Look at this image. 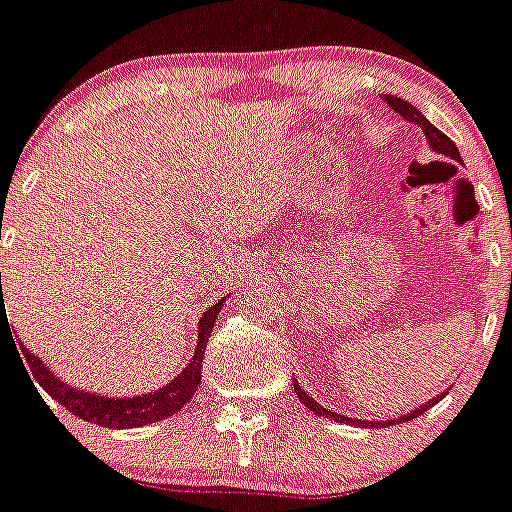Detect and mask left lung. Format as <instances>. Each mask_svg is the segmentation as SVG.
<instances>
[{"instance_id": "obj_1", "label": "left lung", "mask_w": 512, "mask_h": 512, "mask_svg": "<svg viewBox=\"0 0 512 512\" xmlns=\"http://www.w3.org/2000/svg\"><path fill=\"white\" fill-rule=\"evenodd\" d=\"M381 101L386 103V106L391 108V111L394 113H399L401 118H404V121H409V123H414V126H418L423 131V136H426V143H428V148H431L433 153H436V156H443V158H451V160H456V163H461V153H458V148H456V143L451 141V138L446 136V133L443 131H438L436 126H433L431 121H428L426 116H423L421 111H418L416 106H411L409 101H404V98H399V96H386V94H381ZM294 394H297V399L302 401V404H307V409L309 411H314V414L317 416H324V418H332V421H339V423H344V421H349V423H356V426H371V428H386V426H394V423H406V421H411V418H416V416H421L423 411H428L431 409L433 404H438V401L443 399V396H446V391H441V394L438 396H433V399H428L426 404L423 406H416L414 411H411V414H404V416H396L394 421H361V418H349V416H342V414H334V411H329V409H324L322 404H317V401L312 399V396L307 394V391L302 389V386L297 384V379H294Z\"/></svg>"}]
</instances>
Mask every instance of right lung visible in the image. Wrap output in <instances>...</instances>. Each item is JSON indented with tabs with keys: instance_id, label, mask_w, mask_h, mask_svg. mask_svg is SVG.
Returning a JSON list of instances; mask_svg holds the SVG:
<instances>
[{
	"instance_id": "1",
	"label": "right lung",
	"mask_w": 512,
	"mask_h": 512,
	"mask_svg": "<svg viewBox=\"0 0 512 512\" xmlns=\"http://www.w3.org/2000/svg\"><path fill=\"white\" fill-rule=\"evenodd\" d=\"M225 299L210 304L208 312H203L198 322V347H195L193 359L190 364L175 376L173 381L163 386V389L148 391V394L138 396H103L94 394V391H84L71 386L69 381H64L61 376H56L39 356L29 352L27 347H22L24 359H27L29 369H32L34 379L39 381L41 389L51 396L54 401H59L61 406L71 411L74 416L84 418V421L96 423L103 428H138L146 426V423L163 421V418L173 416L175 411L183 409L193 394L198 391L200 384V369H203V356L205 347H208L210 332L215 327V319H218L220 307H223Z\"/></svg>"
}]
</instances>
